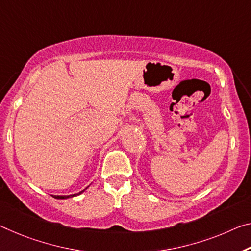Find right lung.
Returning <instances> with one entry per match:
<instances>
[{"mask_svg": "<svg viewBox=\"0 0 251 251\" xmlns=\"http://www.w3.org/2000/svg\"><path fill=\"white\" fill-rule=\"evenodd\" d=\"M87 188H88V186H87ZM87 188L85 190H87ZM85 190H82V191H80V192H78V193L70 194V196H52V197L55 198V199H61V200H63V199H68V198H73V197H75V196H79V194H81Z\"/></svg>", "mask_w": 251, "mask_h": 251, "instance_id": "right-lung-1", "label": "right lung"}]
</instances>
